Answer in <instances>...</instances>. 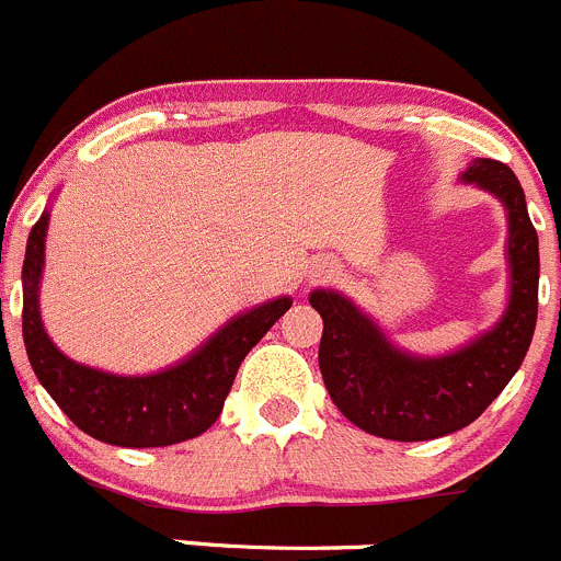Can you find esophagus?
<instances>
[{
    "label": "esophagus",
    "instance_id": "esophagus-1",
    "mask_svg": "<svg viewBox=\"0 0 561 561\" xmlns=\"http://www.w3.org/2000/svg\"><path fill=\"white\" fill-rule=\"evenodd\" d=\"M322 272H324V270H322Z\"/></svg>",
    "mask_w": 561,
    "mask_h": 561
}]
</instances>
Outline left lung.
<instances>
[{
	"label": "left lung",
	"mask_w": 561,
	"mask_h": 561,
	"mask_svg": "<svg viewBox=\"0 0 561 561\" xmlns=\"http://www.w3.org/2000/svg\"><path fill=\"white\" fill-rule=\"evenodd\" d=\"M462 181L493 192L510 220V306L493 330L462 350L419 357L397 350L355 302L317 289L322 317L319 369L335 408L355 426L388 440H432L462 430L488 410L512 380L537 324L540 248L526 195L504 162L473 159Z\"/></svg>",
	"instance_id": "obj_1"
}]
</instances>
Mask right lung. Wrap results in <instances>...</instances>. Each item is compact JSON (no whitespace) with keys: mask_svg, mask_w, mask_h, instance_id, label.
Returning <instances> with one entry per match:
<instances>
[{"mask_svg":"<svg viewBox=\"0 0 561 561\" xmlns=\"http://www.w3.org/2000/svg\"><path fill=\"white\" fill-rule=\"evenodd\" d=\"M49 211L32 226L26 239L24 270V346L41 386L62 413L95 440L129 449L181 444L209 430L222 413L244 355L264 339L266 330L291 308L289 297L264 302L233 317L201 350L181 364L146 377H121L90 369L62 355L46 335L37 308V286L44 272Z\"/></svg>","mask_w":561,"mask_h":561,"instance_id":"obj_1","label":"right lung"}]
</instances>
